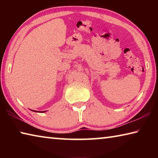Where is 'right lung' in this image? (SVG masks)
<instances>
[{
	"mask_svg": "<svg viewBox=\"0 0 158 158\" xmlns=\"http://www.w3.org/2000/svg\"><path fill=\"white\" fill-rule=\"evenodd\" d=\"M39 112H40V111H39ZM42 112H44V111H42Z\"/></svg>",
	"mask_w": 158,
	"mask_h": 158,
	"instance_id": "right-lung-1",
	"label": "right lung"
}]
</instances>
